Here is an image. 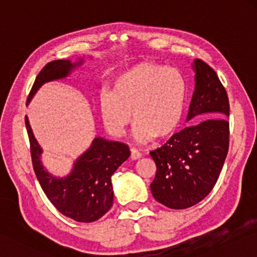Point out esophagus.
I'll list each match as a JSON object with an SVG mask.
<instances>
[{
	"label": "esophagus",
	"instance_id": "1",
	"mask_svg": "<svg viewBox=\"0 0 257 257\" xmlns=\"http://www.w3.org/2000/svg\"><path fill=\"white\" fill-rule=\"evenodd\" d=\"M141 157V154L139 152L137 149H134V148H132L131 149V159L132 160H137Z\"/></svg>",
	"mask_w": 257,
	"mask_h": 257
}]
</instances>
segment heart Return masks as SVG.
<instances>
[{
    "instance_id": "1",
    "label": "heart",
    "mask_w": 257,
    "mask_h": 257,
    "mask_svg": "<svg viewBox=\"0 0 257 257\" xmlns=\"http://www.w3.org/2000/svg\"><path fill=\"white\" fill-rule=\"evenodd\" d=\"M185 99V80L176 69L140 63L116 76L110 91L99 94L98 106L108 133L123 136L133 115L134 138L146 142L177 127Z\"/></svg>"
}]
</instances>
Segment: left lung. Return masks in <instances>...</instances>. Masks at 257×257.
<instances>
[{
    "mask_svg": "<svg viewBox=\"0 0 257 257\" xmlns=\"http://www.w3.org/2000/svg\"><path fill=\"white\" fill-rule=\"evenodd\" d=\"M194 92L186 121H192L150 152L157 174L150 188L169 209L199 203L217 183L229 148V101L217 73L202 60L193 61Z\"/></svg>",
    "mask_w": 257,
    "mask_h": 257,
    "instance_id": "left-lung-1",
    "label": "left lung"
}]
</instances>
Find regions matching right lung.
Listing matches in <instances>:
<instances>
[{"instance_id": "obj_1", "label": "right lung", "mask_w": 257, "mask_h": 257, "mask_svg": "<svg viewBox=\"0 0 257 257\" xmlns=\"http://www.w3.org/2000/svg\"><path fill=\"white\" fill-rule=\"evenodd\" d=\"M83 64L84 58L48 63L36 78L27 105L45 83L69 78ZM26 127L36 177L52 204L65 217L78 222H93L106 214L114 201L111 176L131 155L128 147L101 137L94 138L88 149L75 159L71 172L60 177L49 173L43 165V148L36 140L27 116Z\"/></svg>"}]
</instances>
